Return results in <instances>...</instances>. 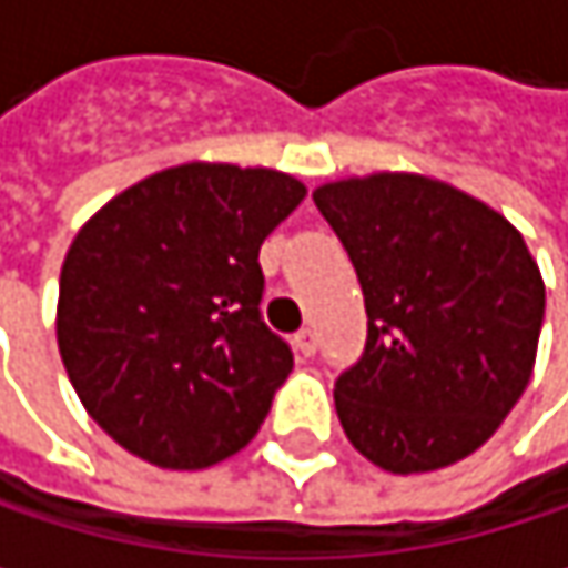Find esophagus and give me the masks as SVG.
I'll return each mask as SVG.
<instances>
[{
	"instance_id": "obj_1",
	"label": "esophagus",
	"mask_w": 568,
	"mask_h": 568,
	"mask_svg": "<svg viewBox=\"0 0 568 568\" xmlns=\"http://www.w3.org/2000/svg\"><path fill=\"white\" fill-rule=\"evenodd\" d=\"M292 345H295V352L298 355H315V348H318V342H315V332L312 328H302V332H295V338H292Z\"/></svg>"
}]
</instances>
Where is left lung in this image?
<instances>
[{
	"instance_id": "obj_1",
	"label": "left lung",
	"mask_w": 568,
	"mask_h": 568,
	"mask_svg": "<svg viewBox=\"0 0 568 568\" xmlns=\"http://www.w3.org/2000/svg\"><path fill=\"white\" fill-rule=\"evenodd\" d=\"M312 200L368 312L365 352L335 382L345 437L388 474L464 460L494 437L536 365L546 285L519 230L424 173L348 176Z\"/></svg>"
}]
</instances>
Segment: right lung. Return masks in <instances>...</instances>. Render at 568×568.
<instances>
[{"instance_id": "add662e5", "label": "right lung", "mask_w": 568, "mask_h": 568, "mask_svg": "<svg viewBox=\"0 0 568 568\" xmlns=\"http://www.w3.org/2000/svg\"><path fill=\"white\" fill-rule=\"evenodd\" d=\"M305 183L180 164L108 200L58 280V352L84 410L134 457L203 470L243 450L292 372L260 315V246Z\"/></svg>"}]
</instances>
